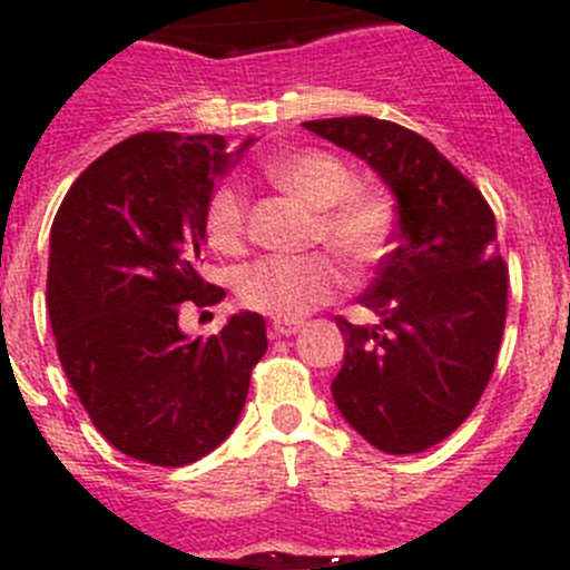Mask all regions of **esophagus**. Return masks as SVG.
Segmentation results:
<instances>
[{
  "label": "esophagus",
  "instance_id": "34e87169",
  "mask_svg": "<svg viewBox=\"0 0 570 570\" xmlns=\"http://www.w3.org/2000/svg\"><path fill=\"white\" fill-rule=\"evenodd\" d=\"M297 331H301V322H286V320H275V322H269V338L295 336Z\"/></svg>",
  "mask_w": 570,
  "mask_h": 570
}]
</instances>
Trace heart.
<instances>
[{"label":"heart","instance_id":"1","mask_svg":"<svg viewBox=\"0 0 570 570\" xmlns=\"http://www.w3.org/2000/svg\"><path fill=\"white\" fill-rule=\"evenodd\" d=\"M264 176L317 212L312 228L347 267L381 262L394 232V200L377 187L355 184V174L336 154L292 151L267 159ZM206 239L220 253H239L248 239V200L237 187H220L206 206ZM338 275L325 253L269 256L239 275V297L253 312L278 320H301L336 295Z\"/></svg>","mask_w":570,"mask_h":570}]
</instances>
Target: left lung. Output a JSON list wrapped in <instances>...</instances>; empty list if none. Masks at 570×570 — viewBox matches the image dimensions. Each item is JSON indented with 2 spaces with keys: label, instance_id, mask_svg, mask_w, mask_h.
I'll use <instances>...</instances> for the list:
<instances>
[{
  "label": "left lung",
  "instance_id": "1",
  "mask_svg": "<svg viewBox=\"0 0 570 570\" xmlns=\"http://www.w3.org/2000/svg\"><path fill=\"white\" fill-rule=\"evenodd\" d=\"M364 159L396 198L394 250L361 295L377 325L336 320L331 392L350 428L389 455L455 433L485 392L508 317V267L480 189L416 131L370 115L306 120Z\"/></svg>",
  "mask_w": 570,
  "mask_h": 570
}]
</instances>
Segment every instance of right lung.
Returning a JSON list of instances; mask_svg holds the SVG:
<instances>
[{
  "mask_svg": "<svg viewBox=\"0 0 570 570\" xmlns=\"http://www.w3.org/2000/svg\"><path fill=\"white\" fill-rule=\"evenodd\" d=\"M256 137L140 131L101 154L57 209L49 303L57 355L101 435L135 461L187 465L232 435L267 350L256 312L189 338L181 303L215 306L200 278L215 181Z\"/></svg>",
  "mask_w": 570,
  "mask_h": 570,
  "instance_id": "obj_1",
  "label": "right lung"
}]
</instances>
